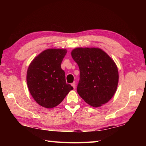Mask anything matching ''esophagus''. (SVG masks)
Returning a JSON list of instances; mask_svg holds the SVG:
<instances>
[{
  "mask_svg": "<svg viewBox=\"0 0 146 146\" xmlns=\"http://www.w3.org/2000/svg\"><path fill=\"white\" fill-rule=\"evenodd\" d=\"M71 86H73L74 89H75V87H76V83H75V82H74L73 83H71Z\"/></svg>",
  "mask_w": 146,
  "mask_h": 146,
  "instance_id": "esophagus-1",
  "label": "esophagus"
}]
</instances>
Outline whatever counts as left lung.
Returning a JSON list of instances; mask_svg holds the SVG:
<instances>
[{
  "mask_svg": "<svg viewBox=\"0 0 146 146\" xmlns=\"http://www.w3.org/2000/svg\"><path fill=\"white\" fill-rule=\"evenodd\" d=\"M71 56L80 69L79 95L94 107L107 103L115 93L119 82L118 68L113 60L97 48H75Z\"/></svg>",
  "mask_w": 146,
  "mask_h": 146,
  "instance_id": "left-lung-1",
  "label": "left lung"
}]
</instances>
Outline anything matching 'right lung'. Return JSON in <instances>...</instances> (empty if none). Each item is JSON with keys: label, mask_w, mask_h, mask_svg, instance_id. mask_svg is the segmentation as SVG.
<instances>
[{"label": "right lung", "mask_w": 146, "mask_h": 146, "mask_svg": "<svg viewBox=\"0 0 146 146\" xmlns=\"http://www.w3.org/2000/svg\"><path fill=\"white\" fill-rule=\"evenodd\" d=\"M65 49H48L31 61L27 71V84L31 95L41 106L52 108L60 104L73 86L66 83L61 64Z\"/></svg>", "instance_id": "1"}]
</instances>
